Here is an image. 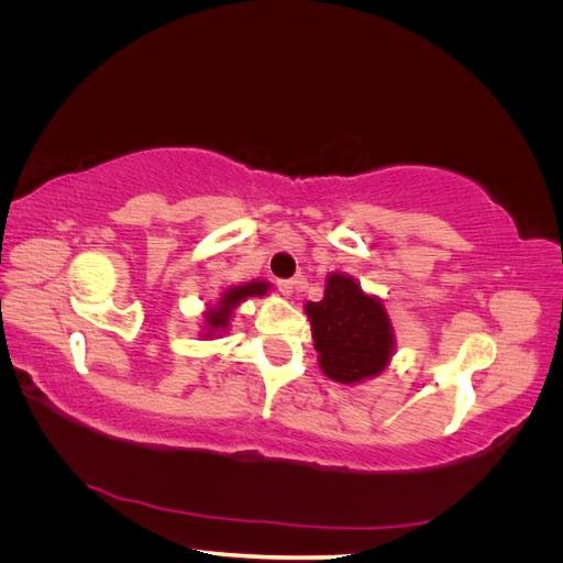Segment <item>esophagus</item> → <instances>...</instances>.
I'll return each mask as SVG.
<instances>
[{
    "label": "esophagus",
    "instance_id": "1",
    "mask_svg": "<svg viewBox=\"0 0 563 563\" xmlns=\"http://www.w3.org/2000/svg\"><path fill=\"white\" fill-rule=\"evenodd\" d=\"M296 286H298L296 279H277V288H279L284 296H291Z\"/></svg>",
    "mask_w": 563,
    "mask_h": 563
}]
</instances>
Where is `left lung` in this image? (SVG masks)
<instances>
[{
    "mask_svg": "<svg viewBox=\"0 0 563 563\" xmlns=\"http://www.w3.org/2000/svg\"><path fill=\"white\" fill-rule=\"evenodd\" d=\"M319 366L335 383H360L387 366L395 338L383 302L347 275H331L327 294L308 302Z\"/></svg>",
    "mask_w": 563,
    "mask_h": 563,
    "instance_id": "8db88e82",
    "label": "left lung"
}]
</instances>
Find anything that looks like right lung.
<instances>
[{"mask_svg": "<svg viewBox=\"0 0 563 563\" xmlns=\"http://www.w3.org/2000/svg\"><path fill=\"white\" fill-rule=\"evenodd\" d=\"M267 288H269V286H267L265 282H251V284H244V286L228 288V291L223 294V298H220L218 308H213V310L207 312L209 329H211V331H213V329H225L236 302H242V300L249 298V296H265Z\"/></svg>", "mask_w": 563, "mask_h": 563, "instance_id": "right-lung-1", "label": "right lung"}]
</instances>
